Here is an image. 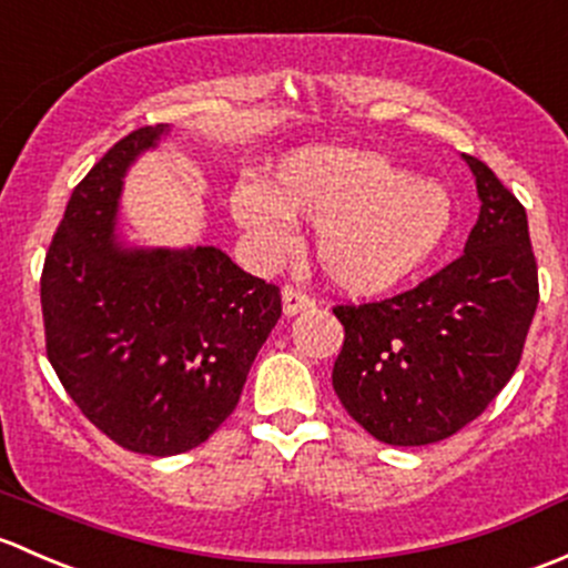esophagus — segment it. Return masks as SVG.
Wrapping results in <instances>:
<instances>
[{
	"label": "esophagus",
	"instance_id": "obj_1",
	"mask_svg": "<svg viewBox=\"0 0 568 568\" xmlns=\"http://www.w3.org/2000/svg\"><path fill=\"white\" fill-rule=\"evenodd\" d=\"M282 303H284V314L286 317H295V314H303V312H312L317 303H314V297H308L306 292L295 290V286H284L282 290Z\"/></svg>",
	"mask_w": 568,
	"mask_h": 568
}]
</instances>
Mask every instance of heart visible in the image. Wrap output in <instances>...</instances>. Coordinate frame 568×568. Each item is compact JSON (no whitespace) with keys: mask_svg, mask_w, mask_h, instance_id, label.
Segmentation results:
<instances>
[{"mask_svg":"<svg viewBox=\"0 0 568 568\" xmlns=\"http://www.w3.org/2000/svg\"><path fill=\"white\" fill-rule=\"evenodd\" d=\"M230 207L267 254L295 245V219L317 226L320 267L353 295H379L413 278L454 226V196L440 180L349 148L295 150L273 185L237 180Z\"/></svg>","mask_w":568,"mask_h":568,"instance_id":"b5f03b06","label":"heart"}]
</instances>
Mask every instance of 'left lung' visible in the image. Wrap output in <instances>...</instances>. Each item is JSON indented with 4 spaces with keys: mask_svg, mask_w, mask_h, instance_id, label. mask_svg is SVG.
Masks as SVG:
<instances>
[{
    "mask_svg": "<svg viewBox=\"0 0 568 568\" xmlns=\"http://www.w3.org/2000/svg\"><path fill=\"white\" fill-rule=\"evenodd\" d=\"M481 199L465 254L415 290L336 306L344 347L333 390L388 446H429L470 424L511 379L539 303L528 215L473 155Z\"/></svg>",
    "mask_w": 568,
    "mask_h": 568,
    "instance_id": "1",
    "label": "left lung"
}]
</instances>
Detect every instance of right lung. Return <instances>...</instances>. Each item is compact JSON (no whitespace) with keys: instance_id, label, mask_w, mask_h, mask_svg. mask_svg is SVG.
I'll list each match as a JSON object with an SVG mask.
<instances>
[{"instance_id":"obj_1","label":"right lung","mask_w":568,"mask_h":568,"mask_svg":"<svg viewBox=\"0 0 568 568\" xmlns=\"http://www.w3.org/2000/svg\"><path fill=\"white\" fill-rule=\"evenodd\" d=\"M169 131L139 128L90 169L40 278L45 353L70 399L103 435L150 457L191 452L224 424L282 317L278 286L219 245L122 237V180Z\"/></svg>"}]
</instances>
